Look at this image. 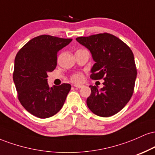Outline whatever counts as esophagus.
<instances>
[{"label": "esophagus", "mask_w": 155, "mask_h": 155, "mask_svg": "<svg viewBox=\"0 0 155 155\" xmlns=\"http://www.w3.org/2000/svg\"><path fill=\"white\" fill-rule=\"evenodd\" d=\"M74 87L77 88V89H80L81 87H83V85H79V84H74Z\"/></svg>", "instance_id": "obj_1"}]
</instances>
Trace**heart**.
<instances>
[{
	"instance_id": "obj_1",
	"label": "heart",
	"mask_w": 155,
	"mask_h": 155,
	"mask_svg": "<svg viewBox=\"0 0 155 155\" xmlns=\"http://www.w3.org/2000/svg\"><path fill=\"white\" fill-rule=\"evenodd\" d=\"M71 80L73 82L80 83L84 80V75L81 73H76L71 76Z\"/></svg>"
}]
</instances>
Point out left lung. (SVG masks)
Returning <instances> with one entry per match:
<instances>
[{
  "label": "left lung",
  "instance_id": "8db88e82",
  "mask_svg": "<svg viewBox=\"0 0 155 155\" xmlns=\"http://www.w3.org/2000/svg\"><path fill=\"white\" fill-rule=\"evenodd\" d=\"M76 39L90 51L95 62L90 79H104L101 90L90 85L87 105L97 116H113L125 106L134 92L137 69L133 51L122 40L108 33Z\"/></svg>",
  "mask_w": 155,
  "mask_h": 155
}]
</instances>
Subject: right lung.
<instances>
[{
    "label": "right lung",
    "mask_w": 155,
    "mask_h": 155,
    "mask_svg": "<svg viewBox=\"0 0 155 155\" xmlns=\"http://www.w3.org/2000/svg\"><path fill=\"white\" fill-rule=\"evenodd\" d=\"M72 41L49 35L35 37L17 52L13 79L22 106L31 114L45 119L63 107L71 86L63 83L49 87L47 73L57 66L58 53Z\"/></svg>",
    "instance_id": "obj_1"
}]
</instances>
